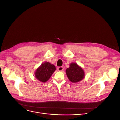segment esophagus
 Returning a JSON list of instances; mask_svg holds the SVG:
<instances>
[{
	"mask_svg": "<svg viewBox=\"0 0 120 120\" xmlns=\"http://www.w3.org/2000/svg\"><path fill=\"white\" fill-rule=\"evenodd\" d=\"M63 70H64V68L63 67H58L57 68V70L59 71H63Z\"/></svg>",
	"mask_w": 120,
	"mask_h": 120,
	"instance_id": "obj_1",
	"label": "esophagus"
}]
</instances>
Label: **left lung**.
Returning a JSON list of instances; mask_svg holds the SVG:
<instances>
[{
    "mask_svg": "<svg viewBox=\"0 0 120 120\" xmlns=\"http://www.w3.org/2000/svg\"><path fill=\"white\" fill-rule=\"evenodd\" d=\"M66 73L69 80L74 83L82 80L85 76L84 71L76 63H71L70 67L67 68Z\"/></svg>",
    "mask_w": 120,
    "mask_h": 120,
    "instance_id": "obj_1",
    "label": "left lung"
}]
</instances>
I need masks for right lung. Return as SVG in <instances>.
Instances as JSON below:
<instances>
[{
  "instance_id": "add662e5",
  "label": "right lung",
  "mask_w": 120,
  "mask_h": 120,
  "mask_svg": "<svg viewBox=\"0 0 120 120\" xmlns=\"http://www.w3.org/2000/svg\"><path fill=\"white\" fill-rule=\"evenodd\" d=\"M56 70L54 65L48 62L43 63L35 71V77L40 82L45 83Z\"/></svg>"
}]
</instances>
